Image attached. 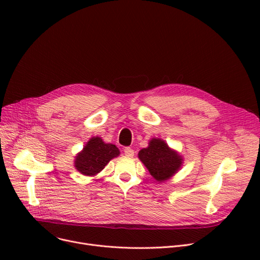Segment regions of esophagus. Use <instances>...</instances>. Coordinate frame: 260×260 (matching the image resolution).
<instances>
[{"label":"esophagus","mask_w":260,"mask_h":260,"mask_svg":"<svg viewBox=\"0 0 260 260\" xmlns=\"http://www.w3.org/2000/svg\"><path fill=\"white\" fill-rule=\"evenodd\" d=\"M123 151H124V154L126 155V156H128V157H133L134 156V149H132L131 147H124V149H123Z\"/></svg>","instance_id":"obj_1"}]
</instances>
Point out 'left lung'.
Returning <instances> with one entry per match:
<instances>
[{"mask_svg":"<svg viewBox=\"0 0 260 260\" xmlns=\"http://www.w3.org/2000/svg\"><path fill=\"white\" fill-rule=\"evenodd\" d=\"M149 174L158 182L170 179L182 166V157L159 138H153L138 154Z\"/></svg>","mask_w":260,"mask_h":260,"instance_id":"obj_1","label":"left lung"}]
</instances>
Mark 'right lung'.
<instances>
[{"instance_id": "1", "label": "right lung", "mask_w": 260, "mask_h": 260, "mask_svg": "<svg viewBox=\"0 0 260 260\" xmlns=\"http://www.w3.org/2000/svg\"><path fill=\"white\" fill-rule=\"evenodd\" d=\"M120 151L111 143H105L100 137H92L75 160V168L83 175L94 176L100 173L113 158L118 157Z\"/></svg>"}]
</instances>
